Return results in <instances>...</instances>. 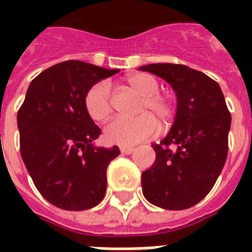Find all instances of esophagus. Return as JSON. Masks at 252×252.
I'll return each instance as SVG.
<instances>
[{
	"instance_id": "34e87169",
	"label": "esophagus",
	"mask_w": 252,
	"mask_h": 252,
	"mask_svg": "<svg viewBox=\"0 0 252 252\" xmlns=\"http://www.w3.org/2000/svg\"><path fill=\"white\" fill-rule=\"evenodd\" d=\"M120 151L123 154H126V155H129L135 151V148L133 147H120Z\"/></svg>"
}]
</instances>
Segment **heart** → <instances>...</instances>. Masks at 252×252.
Here are the masks:
<instances>
[{
    "label": "heart",
    "mask_w": 252,
    "mask_h": 252,
    "mask_svg": "<svg viewBox=\"0 0 252 252\" xmlns=\"http://www.w3.org/2000/svg\"><path fill=\"white\" fill-rule=\"evenodd\" d=\"M126 86L142 97L137 106L136 119H115L105 126V139L109 143L129 147L153 137L160 124H169L175 115L173 99L159 93L158 79L147 72H136L126 79ZM85 109L97 123L108 120L112 113V98L108 82H97L85 95Z\"/></svg>",
    "instance_id": "b5f03b06"
}]
</instances>
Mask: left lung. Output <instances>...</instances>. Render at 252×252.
Listing matches in <instances>:
<instances>
[{
  "instance_id": "obj_1",
  "label": "left lung",
  "mask_w": 252,
  "mask_h": 252,
  "mask_svg": "<svg viewBox=\"0 0 252 252\" xmlns=\"http://www.w3.org/2000/svg\"><path fill=\"white\" fill-rule=\"evenodd\" d=\"M140 70L163 78L177 95L174 124L153 144L157 158L143 171V194L163 209H188L211 191L224 167L231 113L219 83L204 72L173 63Z\"/></svg>"
}]
</instances>
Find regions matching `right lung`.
I'll return each instance as SVG.
<instances>
[{"label":"right lung","instance_id":"add662e5","mask_svg":"<svg viewBox=\"0 0 252 252\" xmlns=\"http://www.w3.org/2000/svg\"><path fill=\"white\" fill-rule=\"evenodd\" d=\"M116 72L81 61L58 63L31 82L20 106L21 158L36 189L61 209L86 211L104 198L106 169L120 150L94 146L101 129L83 101L93 85Z\"/></svg>","mask_w":252,"mask_h":252}]
</instances>
